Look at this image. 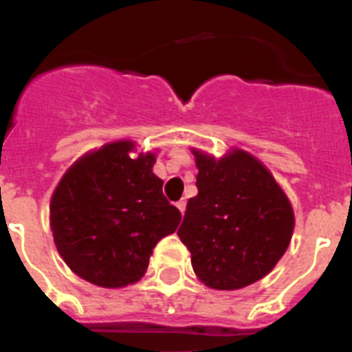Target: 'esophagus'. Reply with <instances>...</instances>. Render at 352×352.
<instances>
[{
	"label": "esophagus",
	"instance_id": "1",
	"mask_svg": "<svg viewBox=\"0 0 352 352\" xmlns=\"http://www.w3.org/2000/svg\"><path fill=\"white\" fill-rule=\"evenodd\" d=\"M177 208H179L181 214H184V210H186V201H179V203H177Z\"/></svg>",
	"mask_w": 352,
	"mask_h": 352
}]
</instances>
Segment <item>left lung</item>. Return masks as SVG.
Returning <instances> with one entry per match:
<instances>
[{"mask_svg": "<svg viewBox=\"0 0 352 352\" xmlns=\"http://www.w3.org/2000/svg\"><path fill=\"white\" fill-rule=\"evenodd\" d=\"M199 193L177 235L206 287L237 290L267 276L289 248L294 212L272 173L243 149L214 159L193 149Z\"/></svg>", "mask_w": 352, "mask_h": 352, "instance_id": "1", "label": "left lung"}]
</instances>
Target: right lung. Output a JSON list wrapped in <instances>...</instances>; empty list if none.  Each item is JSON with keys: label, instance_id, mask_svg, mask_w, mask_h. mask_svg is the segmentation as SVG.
Wrapping results in <instances>:
<instances>
[{"label": "right lung", "instance_id": "obj_1", "mask_svg": "<svg viewBox=\"0 0 352 352\" xmlns=\"http://www.w3.org/2000/svg\"><path fill=\"white\" fill-rule=\"evenodd\" d=\"M133 149L135 142L118 140L85 153L51 199L60 256L76 276L104 289L142 278L155 245L181 223L153 173L155 153L133 159Z\"/></svg>", "mask_w": 352, "mask_h": 352}]
</instances>
